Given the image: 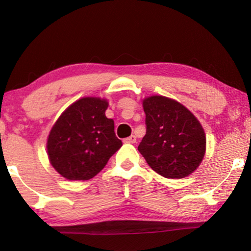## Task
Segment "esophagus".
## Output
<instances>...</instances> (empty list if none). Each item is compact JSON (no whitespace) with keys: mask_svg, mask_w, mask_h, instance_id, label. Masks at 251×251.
Here are the masks:
<instances>
[{"mask_svg":"<svg viewBox=\"0 0 251 251\" xmlns=\"http://www.w3.org/2000/svg\"><path fill=\"white\" fill-rule=\"evenodd\" d=\"M124 142H125V143H135L136 142V136L135 135L128 136V138L124 139Z\"/></svg>","mask_w":251,"mask_h":251,"instance_id":"1","label":"esophagus"}]
</instances>
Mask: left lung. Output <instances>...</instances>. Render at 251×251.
Wrapping results in <instances>:
<instances>
[{
  "label": "left lung",
  "instance_id": "obj_1",
  "mask_svg": "<svg viewBox=\"0 0 251 251\" xmlns=\"http://www.w3.org/2000/svg\"><path fill=\"white\" fill-rule=\"evenodd\" d=\"M147 132L138 147L148 165L162 176L181 179L199 168L206 135L199 119L181 103L162 95L143 99Z\"/></svg>",
  "mask_w": 251,
  "mask_h": 251
}]
</instances>
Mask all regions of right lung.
<instances>
[{"mask_svg": "<svg viewBox=\"0 0 251 251\" xmlns=\"http://www.w3.org/2000/svg\"><path fill=\"white\" fill-rule=\"evenodd\" d=\"M109 102L82 98L68 106L50 129L47 153L50 164L68 180H89L108 163L123 143L106 118Z\"/></svg>", "mask_w": 251, "mask_h": 251, "instance_id": "1", "label": "right lung"}]
</instances>
